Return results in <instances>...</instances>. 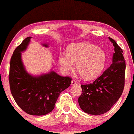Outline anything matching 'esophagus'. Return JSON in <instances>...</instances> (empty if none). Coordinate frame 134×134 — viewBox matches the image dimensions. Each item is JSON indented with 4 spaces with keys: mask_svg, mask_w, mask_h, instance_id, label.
<instances>
[{
    "mask_svg": "<svg viewBox=\"0 0 134 134\" xmlns=\"http://www.w3.org/2000/svg\"><path fill=\"white\" fill-rule=\"evenodd\" d=\"M77 84V81L75 80H71V85H76Z\"/></svg>",
    "mask_w": 134,
    "mask_h": 134,
    "instance_id": "obj_1",
    "label": "esophagus"
}]
</instances>
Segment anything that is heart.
Segmentation results:
<instances>
[{
    "instance_id": "1",
    "label": "heart",
    "mask_w": 134,
    "mask_h": 134,
    "mask_svg": "<svg viewBox=\"0 0 134 134\" xmlns=\"http://www.w3.org/2000/svg\"><path fill=\"white\" fill-rule=\"evenodd\" d=\"M104 51L89 42L74 43L68 47L67 53H62L58 63L64 72L72 71L77 63V70L86 80L97 77L102 72L105 64Z\"/></svg>"
}]
</instances>
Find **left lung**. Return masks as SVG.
Instances as JSON below:
<instances>
[{"label":"left lung","instance_id":"8db88e82","mask_svg":"<svg viewBox=\"0 0 134 134\" xmlns=\"http://www.w3.org/2000/svg\"><path fill=\"white\" fill-rule=\"evenodd\" d=\"M109 39L115 47L112 64L93 82L81 85L83 93L79 97V104L88 114L98 115L108 112L124 90L126 65L123 51L115 40Z\"/></svg>","mask_w":134,"mask_h":134}]
</instances>
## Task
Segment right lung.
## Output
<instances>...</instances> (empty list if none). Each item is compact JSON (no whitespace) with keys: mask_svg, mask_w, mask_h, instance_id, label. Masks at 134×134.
<instances>
[{"mask_svg":"<svg viewBox=\"0 0 134 134\" xmlns=\"http://www.w3.org/2000/svg\"><path fill=\"white\" fill-rule=\"evenodd\" d=\"M31 37L25 38L13 52L10 59V89L16 103L24 112L41 116L53 110L60 94L70 86L71 79L63 77L55 71L34 76L26 71L21 58ZM48 47L47 44H42Z\"/></svg>","mask_w":134,"mask_h":134,"instance_id":"add662e5","label":"right lung"}]
</instances>
